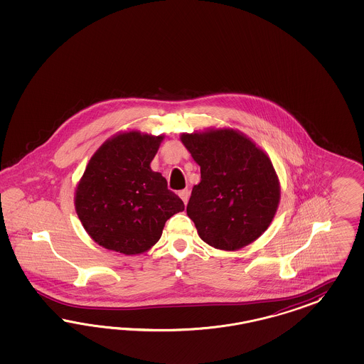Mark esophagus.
Segmentation results:
<instances>
[{
  "label": "esophagus",
  "instance_id": "esophagus-1",
  "mask_svg": "<svg viewBox=\"0 0 364 364\" xmlns=\"http://www.w3.org/2000/svg\"><path fill=\"white\" fill-rule=\"evenodd\" d=\"M178 196L184 201V204H187L188 198H189V191H188V189H181V191L178 192Z\"/></svg>",
  "mask_w": 364,
  "mask_h": 364
}]
</instances>
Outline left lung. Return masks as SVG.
I'll use <instances>...</instances> for the list:
<instances>
[{"mask_svg":"<svg viewBox=\"0 0 364 364\" xmlns=\"http://www.w3.org/2000/svg\"><path fill=\"white\" fill-rule=\"evenodd\" d=\"M181 143L200 166L187 215L210 247L236 251L269 227L280 184L269 157L242 132L223 128L183 133Z\"/></svg>","mask_w":364,"mask_h":364,"instance_id":"obj_1","label":"left lung"}]
</instances>
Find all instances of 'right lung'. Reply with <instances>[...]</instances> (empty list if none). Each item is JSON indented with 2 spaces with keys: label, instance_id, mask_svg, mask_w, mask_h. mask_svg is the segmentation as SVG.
Returning a JSON list of instances; mask_svg holds the SVG:
<instances>
[{
  "label": "right lung",
  "instance_id": "right-lung-1",
  "mask_svg": "<svg viewBox=\"0 0 364 364\" xmlns=\"http://www.w3.org/2000/svg\"><path fill=\"white\" fill-rule=\"evenodd\" d=\"M163 139L139 131L119 133L90 157L75 205L82 227L101 247L143 254L159 242L166 221L184 210L166 178L151 169Z\"/></svg>",
  "mask_w": 364,
  "mask_h": 364
}]
</instances>
